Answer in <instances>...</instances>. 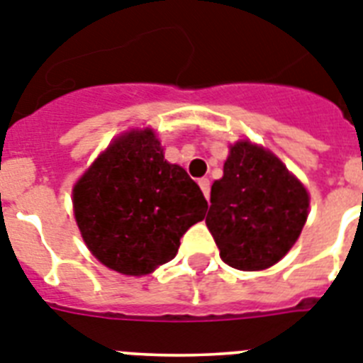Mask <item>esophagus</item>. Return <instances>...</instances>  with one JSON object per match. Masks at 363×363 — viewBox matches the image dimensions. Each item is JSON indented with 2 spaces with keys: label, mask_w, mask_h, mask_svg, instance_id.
<instances>
[{
  "label": "esophagus",
  "mask_w": 363,
  "mask_h": 363,
  "mask_svg": "<svg viewBox=\"0 0 363 363\" xmlns=\"http://www.w3.org/2000/svg\"><path fill=\"white\" fill-rule=\"evenodd\" d=\"M199 186H201V190H203L204 197L210 199V181H208V179H199Z\"/></svg>",
  "instance_id": "1"
}]
</instances>
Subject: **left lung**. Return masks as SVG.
<instances>
[{"instance_id": "8db88e82", "label": "left lung", "mask_w": 363, "mask_h": 363, "mask_svg": "<svg viewBox=\"0 0 363 363\" xmlns=\"http://www.w3.org/2000/svg\"><path fill=\"white\" fill-rule=\"evenodd\" d=\"M223 172L206 216L220 259L238 270L269 269L301 234L307 190L277 157L247 140L230 147Z\"/></svg>"}]
</instances>
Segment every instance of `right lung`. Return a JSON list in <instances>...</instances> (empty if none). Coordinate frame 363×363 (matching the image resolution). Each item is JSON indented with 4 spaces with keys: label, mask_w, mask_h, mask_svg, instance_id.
Segmentation results:
<instances>
[{
    "label": "right lung",
    "mask_w": 363,
    "mask_h": 363,
    "mask_svg": "<svg viewBox=\"0 0 363 363\" xmlns=\"http://www.w3.org/2000/svg\"><path fill=\"white\" fill-rule=\"evenodd\" d=\"M72 204L93 256L128 276L172 261L208 208L197 182L164 160L151 129L116 138L74 186Z\"/></svg>",
    "instance_id": "1"
}]
</instances>
